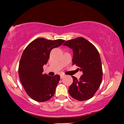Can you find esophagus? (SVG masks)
Instances as JSON below:
<instances>
[{"mask_svg": "<svg viewBox=\"0 0 124 124\" xmlns=\"http://www.w3.org/2000/svg\"><path fill=\"white\" fill-rule=\"evenodd\" d=\"M64 77H65V75H61V79H63Z\"/></svg>", "mask_w": 124, "mask_h": 124, "instance_id": "1", "label": "esophagus"}]
</instances>
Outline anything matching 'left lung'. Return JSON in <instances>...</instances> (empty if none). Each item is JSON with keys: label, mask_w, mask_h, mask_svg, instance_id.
<instances>
[{"label": "left lung", "mask_w": 124, "mask_h": 124, "mask_svg": "<svg viewBox=\"0 0 124 124\" xmlns=\"http://www.w3.org/2000/svg\"><path fill=\"white\" fill-rule=\"evenodd\" d=\"M63 45L72 49L73 65L76 64L83 72L79 80L72 76L73 83L68 90L69 94L77 100H87L94 95L101 83L103 70L99 51L83 37L66 41Z\"/></svg>", "instance_id": "left-lung-1"}]
</instances>
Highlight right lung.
<instances>
[{
	"label": "right lung",
	"mask_w": 124,
	"mask_h": 124,
	"mask_svg": "<svg viewBox=\"0 0 124 124\" xmlns=\"http://www.w3.org/2000/svg\"><path fill=\"white\" fill-rule=\"evenodd\" d=\"M64 42L65 40L61 39L49 40L39 38L28 44L23 52L18 75L26 93L37 101H46L55 94L60 76L43 74V66L47 63L51 50Z\"/></svg>",
	"instance_id": "add662e5"
}]
</instances>
